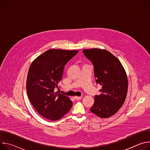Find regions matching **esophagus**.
Here are the masks:
<instances>
[{
  "mask_svg": "<svg viewBox=\"0 0 150 150\" xmlns=\"http://www.w3.org/2000/svg\"><path fill=\"white\" fill-rule=\"evenodd\" d=\"M82 98V97H78V96H75L74 97V99L75 100H81Z\"/></svg>",
  "mask_w": 150,
  "mask_h": 150,
  "instance_id": "obj_1",
  "label": "esophagus"
}]
</instances>
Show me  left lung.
<instances>
[{"mask_svg": "<svg viewBox=\"0 0 150 150\" xmlns=\"http://www.w3.org/2000/svg\"><path fill=\"white\" fill-rule=\"evenodd\" d=\"M83 53L93 63L97 83L101 86V94L94 96L90 111L101 118L114 115L126 97L128 82L126 72L119 60L108 50L84 49Z\"/></svg>", "mask_w": 150, "mask_h": 150, "instance_id": "1", "label": "left lung"}]
</instances>
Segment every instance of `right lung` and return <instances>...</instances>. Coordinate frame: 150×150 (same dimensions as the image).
Returning <instances> with one entry per match:
<instances>
[{
	"label": "right lung",
	"mask_w": 150,
	"mask_h": 150,
	"mask_svg": "<svg viewBox=\"0 0 150 150\" xmlns=\"http://www.w3.org/2000/svg\"><path fill=\"white\" fill-rule=\"evenodd\" d=\"M78 50L50 49L31 64L27 79L28 98L37 112L52 121L69 112L72 101L68 97L54 92L62 80L64 67Z\"/></svg>",
	"instance_id": "1"
}]
</instances>
